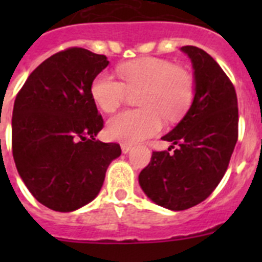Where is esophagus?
I'll return each instance as SVG.
<instances>
[{
  "label": "esophagus",
  "mask_w": 262,
  "mask_h": 262,
  "mask_svg": "<svg viewBox=\"0 0 262 262\" xmlns=\"http://www.w3.org/2000/svg\"><path fill=\"white\" fill-rule=\"evenodd\" d=\"M120 148H122V152H123V154H128V152L133 149V144H128V143H123V144L120 145Z\"/></svg>",
  "instance_id": "34e87169"
}]
</instances>
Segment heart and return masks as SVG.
I'll list each match as a JSON object with an SVG mask.
<instances>
[{
    "label": "heart",
    "instance_id": "1",
    "mask_svg": "<svg viewBox=\"0 0 262 262\" xmlns=\"http://www.w3.org/2000/svg\"><path fill=\"white\" fill-rule=\"evenodd\" d=\"M120 80L101 72L90 84V96L105 113H114L136 93V110L115 115L107 122V135L120 142H139L154 136L163 127V119L174 122L186 113L195 96L191 72L160 57H142L117 67Z\"/></svg>",
    "mask_w": 262,
    "mask_h": 262
}]
</instances>
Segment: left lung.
<instances>
[{"mask_svg":"<svg viewBox=\"0 0 262 262\" xmlns=\"http://www.w3.org/2000/svg\"><path fill=\"white\" fill-rule=\"evenodd\" d=\"M181 50L193 62L194 101L181 122L163 136L173 145L168 151L152 152L151 161L139 174L144 193L174 211L190 209L215 190L239 136L237 97L228 76L201 48L185 46Z\"/></svg>","mask_w":262,"mask_h":262,"instance_id":"8db88e82","label":"left lung"}]
</instances>
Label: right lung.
Wrapping results in <instances>:
<instances>
[{
  "instance_id": "obj_1",
  "label": "right lung",
  "mask_w": 262,
  "mask_h": 262,
  "mask_svg": "<svg viewBox=\"0 0 262 262\" xmlns=\"http://www.w3.org/2000/svg\"><path fill=\"white\" fill-rule=\"evenodd\" d=\"M108 64L105 55L71 47L32 72L18 92L11 119V151L20 178L36 201L55 211L93 201L118 143L96 135L103 118L90 96L93 78Z\"/></svg>"
}]
</instances>
